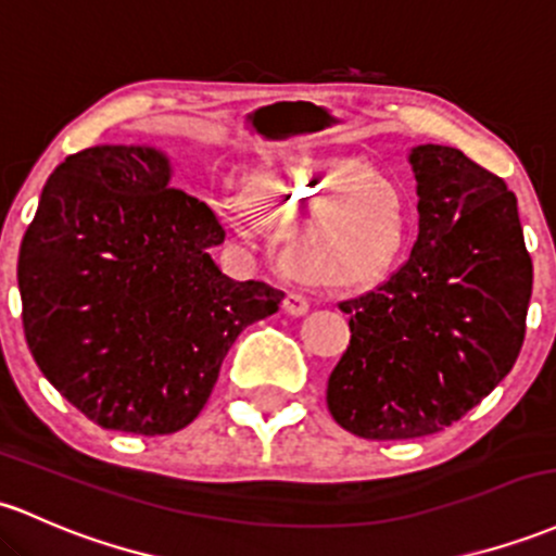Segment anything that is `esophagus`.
I'll use <instances>...</instances> for the list:
<instances>
[{
  "label": "esophagus",
  "instance_id": "34e87169",
  "mask_svg": "<svg viewBox=\"0 0 556 556\" xmlns=\"http://www.w3.org/2000/svg\"><path fill=\"white\" fill-rule=\"evenodd\" d=\"M282 308L288 316H303L308 311V301L303 295H298V292H288L282 301Z\"/></svg>",
  "mask_w": 556,
  "mask_h": 556
}]
</instances>
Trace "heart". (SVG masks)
Segmentation results:
<instances>
[{"label": "heart", "instance_id": "1", "mask_svg": "<svg viewBox=\"0 0 556 556\" xmlns=\"http://www.w3.org/2000/svg\"><path fill=\"white\" fill-rule=\"evenodd\" d=\"M245 205L227 211V227L253 240L258 222L285 229L290 274L319 288H364L404 253L408 203L395 179L362 157L285 150L245 179Z\"/></svg>", "mask_w": 556, "mask_h": 556}]
</instances>
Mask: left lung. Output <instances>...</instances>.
Wrapping results in <instances>:
<instances>
[{"instance_id":"8db88e82","label":"left lung","mask_w":556,"mask_h":556,"mask_svg":"<svg viewBox=\"0 0 556 556\" xmlns=\"http://www.w3.org/2000/svg\"><path fill=\"white\" fill-rule=\"evenodd\" d=\"M419 235L386 285L356 301L327 382L334 422L369 441L441 432L509 375L526 340L533 261L517 198L446 144L408 150Z\"/></svg>"}]
</instances>
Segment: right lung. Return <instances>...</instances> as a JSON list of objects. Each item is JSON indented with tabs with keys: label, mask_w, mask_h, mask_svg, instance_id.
<instances>
[{
	"label": "right lung",
	"mask_w": 556,
	"mask_h": 556,
	"mask_svg": "<svg viewBox=\"0 0 556 556\" xmlns=\"http://www.w3.org/2000/svg\"><path fill=\"white\" fill-rule=\"evenodd\" d=\"M170 174L150 144L68 155L17 255L34 362L91 422L134 435L192 422L237 334L285 298L216 266L222 224Z\"/></svg>",
	"instance_id": "1"
}]
</instances>
